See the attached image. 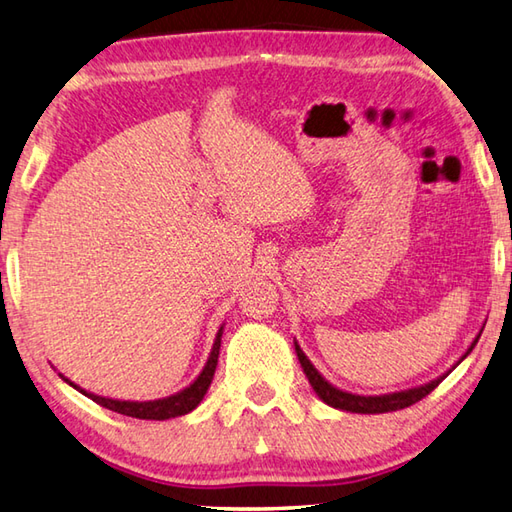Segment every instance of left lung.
<instances>
[{"label": "left lung", "instance_id": "left-lung-1", "mask_svg": "<svg viewBox=\"0 0 512 512\" xmlns=\"http://www.w3.org/2000/svg\"><path fill=\"white\" fill-rule=\"evenodd\" d=\"M481 332H484V327H481ZM481 332L475 336V341L470 343L466 354L461 356V359L455 365H459L472 352V347L477 345ZM294 350H296L298 361H301V368H303V372L307 376V381H310L314 392L318 394V399H321L323 403H327V406H330V408L345 410V412H356V414H381V412H392V410L408 408V406H412V403L421 401L423 397H426V394H430L432 390H435L437 385L452 372V368H455V365H452V368L446 374H441V376H437V379H432V381L423 383V385H417V388H408V390H399V392H388V394H368V397H365V394H352V392L339 390V388H336V385H332L330 381H327L325 376L314 368L312 361L307 359L305 352L301 350V345H298L296 341H294Z\"/></svg>", "mask_w": 512, "mask_h": 512}]
</instances>
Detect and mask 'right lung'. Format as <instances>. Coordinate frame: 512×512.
<instances>
[{
	"label": "right lung",
	"mask_w": 512,
	"mask_h": 512,
	"mask_svg": "<svg viewBox=\"0 0 512 512\" xmlns=\"http://www.w3.org/2000/svg\"><path fill=\"white\" fill-rule=\"evenodd\" d=\"M220 339H223V325H220V330L216 334V341H214V347H211L205 368H202V372L196 376L194 383H189L185 390L171 394V397H165V399H156V401L109 399V397H100V394L82 390L80 385H75L71 379H66L64 374H60V376H62V381L71 385V388L82 392L84 397H89L91 401H95L98 406H102L106 410H113L118 414H124V417H133V419L165 421V419H173V417H182V414H189L191 410L198 408V403L202 399H205L209 385H211V381H214V372H216L218 354H220Z\"/></svg>",
	"instance_id": "add662e5"
}]
</instances>
